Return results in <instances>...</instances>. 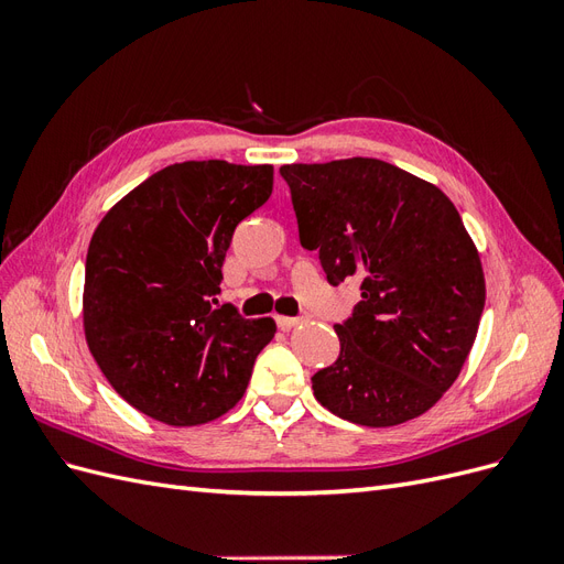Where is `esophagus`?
Instances as JSON below:
<instances>
[{"mask_svg":"<svg viewBox=\"0 0 564 564\" xmlns=\"http://www.w3.org/2000/svg\"><path fill=\"white\" fill-rule=\"evenodd\" d=\"M275 322L280 329H292L296 324H301V317H286V315H275Z\"/></svg>","mask_w":564,"mask_h":564,"instance_id":"obj_1","label":"esophagus"}]
</instances>
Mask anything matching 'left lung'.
<instances>
[{"label":"left lung","instance_id":"obj_1","mask_svg":"<svg viewBox=\"0 0 564 564\" xmlns=\"http://www.w3.org/2000/svg\"><path fill=\"white\" fill-rule=\"evenodd\" d=\"M301 247L327 282L360 280L334 332L336 362L313 377L332 414L369 429L414 419L458 377L485 308L482 263L440 187L371 158L284 164Z\"/></svg>","mask_w":564,"mask_h":564}]
</instances>
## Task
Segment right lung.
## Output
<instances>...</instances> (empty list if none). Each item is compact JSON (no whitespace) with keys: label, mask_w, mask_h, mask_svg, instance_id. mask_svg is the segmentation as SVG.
<instances>
[{"label":"right lung","mask_w":564,"mask_h":564,"mask_svg":"<svg viewBox=\"0 0 564 564\" xmlns=\"http://www.w3.org/2000/svg\"><path fill=\"white\" fill-rule=\"evenodd\" d=\"M270 193V164L181 162L133 187L98 224L84 334L119 398L145 416L199 425L245 395L275 322L214 303L235 228Z\"/></svg>","instance_id":"add662e5"}]
</instances>
